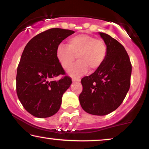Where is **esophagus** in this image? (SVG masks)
I'll use <instances>...</instances> for the list:
<instances>
[{"label":"esophagus","instance_id":"esophagus-1","mask_svg":"<svg viewBox=\"0 0 149 149\" xmlns=\"http://www.w3.org/2000/svg\"><path fill=\"white\" fill-rule=\"evenodd\" d=\"M73 82H80V78H72Z\"/></svg>","mask_w":149,"mask_h":149}]
</instances>
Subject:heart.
I'll list each match as a JSON object with an SVG mask.
<instances>
[{
  "label": "heart",
  "instance_id": "obj_1",
  "mask_svg": "<svg viewBox=\"0 0 149 149\" xmlns=\"http://www.w3.org/2000/svg\"><path fill=\"white\" fill-rule=\"evenodd\" d=\"M56 58L61 67L68 69L76 60L78 61L69 69L71 76L79 77L88 71L96 70L102 66L107 55V46L104 40L87 34H80L69 38L67 45L59 44Z\"/></svg>",
  "mask_w": 149,
  "mask_h": 149
}]
</instances>
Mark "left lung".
<instances>
[{
    "label": "left lung",
    "mask_w": 149,
    "mask_h": 149,
    "mask_svg": "<svg viewBox=\"0 0 149 149\" xmlns=\"http://www.w3.org/2000/svg\"><path fill=\"white\" fill-rule=\"evenodd\" d=\"M100 35L107 46L106 58L94 73L81 80L83 88L79 100L85 112L103 116L117 109L125 98L132 64L121 43L106 33Z\"/></svg>",
    "instance_id": "8db88e82"
}]
</instances>
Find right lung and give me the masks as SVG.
Listing matches in <instances>:
<instances>
[{
    "instance_id": "1",
    "label": "right lung",
    "mask_w": 149,
    "mask_h": 149,
    "mask_svg": "<svg viewBox=\"0 0 149 149\" xmlns=\"http://www.w3.org/2000/svg\"><path fill=\"white\" fill-rule=\"evenodd\" d=\"M75 32L54 28L37 35L24 49L17 69L16 92L25 110L47 118L60 109L63 93L72 82L56 58L57 46ZM63 74L60 80L54 81Z\"/></svg>"
}]
</instances>
